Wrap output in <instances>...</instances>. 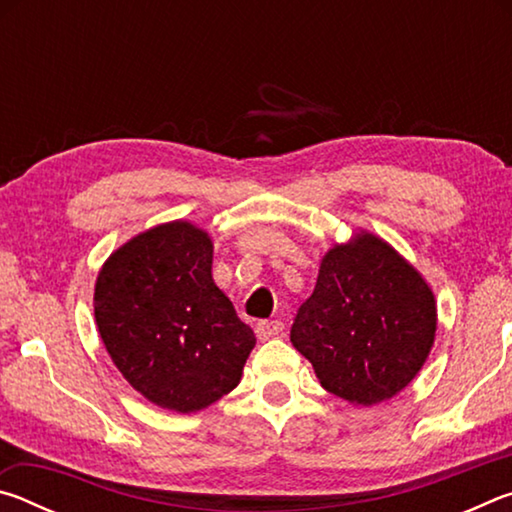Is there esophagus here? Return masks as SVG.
<instances>
[{
	"mask_svg": "<svg viewBox=\"0 0 512 512\" xmlns=\"http://www.w3.org/2000/svg\"><path fill=\"white\" fill-rule=\"evenodd\" d=\"M284 329L282 320H259L255 325V334L259 341H268V339H275V336H280Z\"/></svg>",
	"mask_w": 512,
	"mask_h": 512,
	"instance_id": "34e87169",
	"label": "esophagus"
}]
</instances>
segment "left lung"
Wrapping results in <instances>:
<instances>
[{
    "label": "left lung",
    "mask_w": 512,
    "mask_h": 512,
    "mask_svg": "<svg viewBox=\"0 0 512 512\" xmlns=\"http://www.w3.org/2000/svg\"><path fill=\"white\" fill-rule=\"evenodd\" d=\"M436 339V298L424 277L370 232L336 244L320 262L291 343L320 386L352 404L391 400L409 386Z\"/></svg>",
    "instance_id": "obj_1"
}]
</instances>
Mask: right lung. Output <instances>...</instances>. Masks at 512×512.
<instances>
[{
  "label": "right lung",
  "mask_w": 512,
  "mask_h": 512,
  "mask_svg": "<svg viewBox=\"0 0 512 512\" xmlns=\"http://www.w3.org/2000/svg\"><path fill=\"white\" fill-rule=\"evenodd\" d=\"M212 239L155 225L101 266L94 318L110 359L146 400L194 413L239 384L255 334L212 280Z\"/></svg>",
  "instance_id": "1"
}]
</instances>
